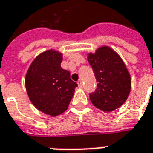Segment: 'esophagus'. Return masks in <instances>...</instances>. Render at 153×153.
I'll use <instances>...</instances> for the list:
<instances>
[{
  "label": "esophagus",
  "mask_w": 153,
  "mask_h": 153,
  "mask_svg": "<svg viewBox=\"0 0 153 153\" xmlns=\"http://www.w3.org/2000/svg\"><path fill=\"white\" fill-rule=\"evenodd\" d=\"M78 85H79V88H82V87H83V83H82L81 80H79V81H78Z\"/></svg>",
  "instance_id": "1"
}]
</instances>
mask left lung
<instances>
[{"label": "left lung", "instance_id": "left-lung-1", "mask_svg": "<svg viewBox=\"0 0 153 153\" xmlns=\"http://www.w3.org/2000/svg\"><path fill=\"white\" fill-rule=\"evenodd\" d=\"M87 57L98 82L96 91L90 94L92 103L103 112L120 107L131 90L130 74L123 60L108 46L98 47Z\"/></svg>", "mask_w": 153, "mask_h": 153}]
</instances>
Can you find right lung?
Listing matches in <instances>:
<instances>
[{
  "instance_id": "obj_1",
  "label": "right lung",
  "mask_w": 153,
  "mask_h": 153,
  "mask_svg": "<svg viewBox=\"0 0 153 153\" xmlns=\"http://www.w3.org/2000/svg\"><path fill=\"white\" fill-rule=\"evenodd\" d=\"M63 55L50 49L35 57L25 75V88L33 105L46 115L65 112L74 96L77 83L60 66Z\"/></svg>"
}]
</instances>
